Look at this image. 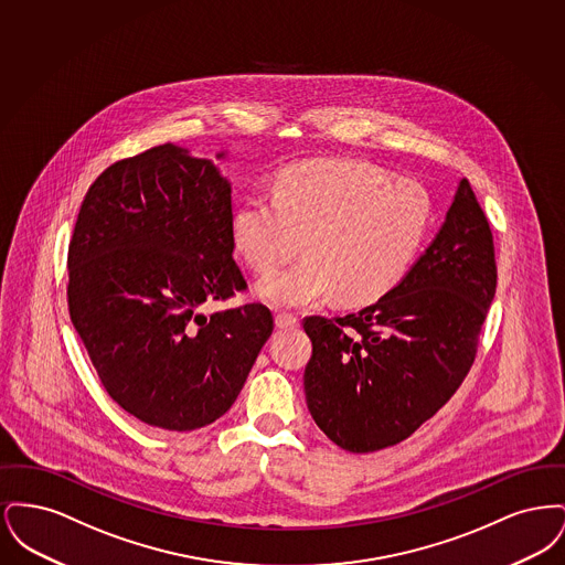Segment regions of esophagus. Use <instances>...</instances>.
<instances>
[{"label": "esophagus", "instance_id": "esophagus-1", "mask_svg": "<svg viewBox=\"0 0 565 565\" xmlns=\"http://www.w3.org/2000/svg\"><path fill=\"white\" fill-rule=\"evenodd\" d=\"M275 326H277L279 330H290V328L298 326V318L292 316V313H277V316H275Z\"/></svg>", "mask_w": 565, "mask_h": 565}]
</instances>
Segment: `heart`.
Here are the masks:
<instances>
[{
	"label": "heart",
	"mask_w": 565,
	"mask_h": 565,
	"mask_svg": "<svg viewBox=\"0 0 565 565\" xmlns=\"http://www.w3.org/2000/svg\"><path fill=\"white\" fill-rule=\"evenodd\" d=\"M431 224L428 190L362 161L322 159L286 169L275 196H249L233 215L247 265L269 273L256 295L275 307H313L339 292L371 302L390 292L417 258Z\"/></svg>",
	"instance_id": "obj_1"
}]
</instances>
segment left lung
Here are the masks:
<instances>
[{
  "label": "left lung",
  "instance_id": "8db88e82",
  "mask_svg": "<svg viewBox=\"0 0 565 565\" xmlns=\"http://www.w3.org/2000/svg\"><path fill=\"white\" fill-rule=\"evenodd\" d=\"M495 281L489 222L459 180L436 237L390 292L360 313L305 320V396L320 430L371 454L428 422L475 362Z\"/></svg>",
  "mask_w": 565,
  "mask_h": 565
}]
</instances>
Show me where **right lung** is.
<instances>
[{
  "mask_svg": "<svg viewBox=\"0 0 565 565\" xmlns=\"http://www.w3.org/2000/svg\"><path fill=\"white\" fill-rule=\"evenodd\" d=\"M231 192L214 161L162 143L108 167L76 220L74 328L109 396L161 430L222 417L273 332L265 305L203 313L205 302L245 290Z\"/></svg>",
  "mask_w": 565,
  "mask_h": 565,
  "instance_id": "add662e5",
  "label": "right lung"
}]
</instances>
